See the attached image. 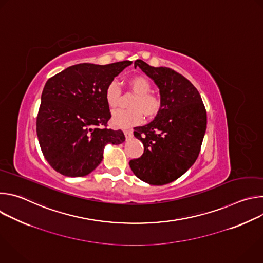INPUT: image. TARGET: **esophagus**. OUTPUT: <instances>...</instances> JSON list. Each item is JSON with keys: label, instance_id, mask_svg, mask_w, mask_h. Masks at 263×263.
I'll use <instances>...</instances> for the list:
<instances>
[{"label": "esophagus", "instance_id": "1", "mask_svg": "<svg viewBox=\"0 0 263 263\" xmlns=\"http://www.w3.org/2000/svg\"><path fill=\"white\" fill-rule=\"evenodd\" d=\"M124 134H125V137H126L127 139L133 137V132H132L131 130H125V131H124Z\"/></svg>", "mask_w": 263, "mask_h": 263}]
</instances>
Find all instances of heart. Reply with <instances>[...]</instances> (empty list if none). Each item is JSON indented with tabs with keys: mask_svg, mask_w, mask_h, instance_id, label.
I'll return each instance as SVG.
<instances>
[{
	"mask_svg": "<svg viewBox=\"0 0 263 263\" xmlns=\"http://www.w3.org/2000/svg\"><path fill=\"white\" fill-rule=\"evenodd\" d=\"M128 87L136 96L129 110H120L112 116L111 125L116 128L129 129L139 124L142 114L146 118L156 117L161 108L162 100L159 96L152 93V84L143 76H133L128 82ZM121 99V89L117 82L108 84L105 90V100L110 109L118 108Z\"/></svg>",
	"mask_w": 263,
	"mask_h": 263,
	"instance_id": "b5f03b06",
	"label": "heart"
}]
</instances>
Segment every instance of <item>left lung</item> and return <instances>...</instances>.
I'll use <instances>...</instances> for the list:
<instances>
[{"label": "left lung", "instance_id": "8db88e82", "mask_svg": "<svg viewBox=\"0 0 263 263\" xmlns=\"http://www.w3.org/2000/svg\"><path fill=\"white\" fill-rule=\"evenodd\" d=\"M139 66L160 90L162 108L153 122L135 127L143 154L130 160L134 175L152 185H164L181 177L197 160L206 131V109L197 88L168 67H153L137 59Z\"/></svg>", "mask_w": 263, "mask_h": 263}]
</instances>
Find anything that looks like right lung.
<instances>
[{"label": "right lung", "instance_id": "1", "mask_svg": "<svg viewBox=\"0 0 263 263\" xmlns=\"http://www.w3.org/2000/svg\"><path fill=\"white\" fill-rule=\"evenodd\" d=\"M131 63H80L47 81L36 132L46 160L56 172L67 177L86 176L101 163L106 143L125 140L122 130L107 128L111 114L105 90Z\"/></svg>", "mask_w": 263, "mask_h": 263}]
</instances>
